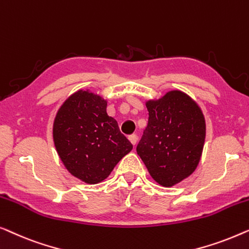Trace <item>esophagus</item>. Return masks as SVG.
I'll use <instances>...</instances> for the list:
<instances>
[{
	"instance_id": "esophagus-1",
	"label": "esophagus",
	"mask_w": 249,
	"mask_h": 249,
	"mask_svg": "<svg viewBox=\"0 0 249 249\" xmlns=\"http://www.w3.org/2000/svg\"><path fill=\"white\" fill-rule=\"evenodd\" d=\"M128 140H129V142H131L132 144L134 145V146H135L136 143H138V136H136L135 134H133V135H129V136H128Z\"/></svg>"
}]
</instances>
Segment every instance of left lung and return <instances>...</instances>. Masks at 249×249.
<instances>
[{
	"label": "left lung",
	"instance_id": "1",
	"mask_svg": "<svg viewBox=\"0 0 249 249\" xmlns=\"http://www.w3.org/2000/svg\"><path fill=\"white\" fill-rule=\"evenodd\" d=\"M148 126L136 152L149 174L163 187L180 183L194 173L205 141V118L195 100L171 90L148 100Z\"/></svg>",
	"mask_w": 249,
	"mask_h": 249
}]
</instances>
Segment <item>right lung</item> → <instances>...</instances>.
I'll return each instance as SVG.
<instances>
[{
	"label": "right lung",
	"instance_id": "1",
	"mask_svg": "<svg viewBox=\"0 0 249 249\" xmlns=\"http://www.w3.org/2000/svg\"><path fill=\"white\" fill-rule=\"evenodd\" d=\"M53 140L59 159L72 176L98 184L133 149L108 116L107 100L90 90L72 93L56 113Z\"/></svg>",
	"mask_w": 249,
	"mask_h": 249
}]
</instances>
